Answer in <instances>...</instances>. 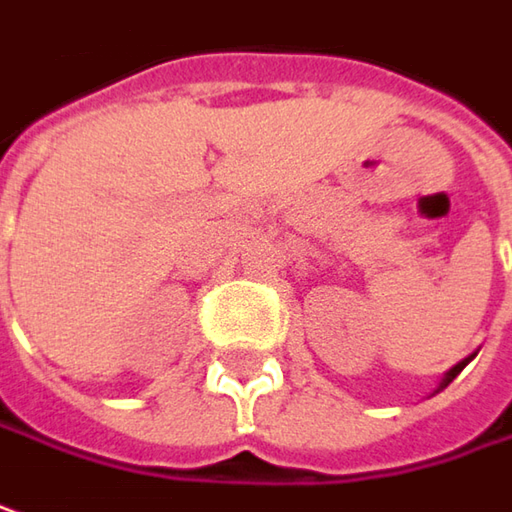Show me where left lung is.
Masks as SVG:
<instances>
[{"instance_id": "left-lung-1", "label": "left lung", "mask_w": 512, "mask_h": 512, "mask_svg": "<svg viewBox=\"0 0 512 512\" xmlns=\"http://www.w3.org/2000/svg\"><path fill=\"white\" fill-rule=\"evenodd\" d=\"M473 359H476V353H470L467 359H462V362H459V364H453V367H450V370H447V373H444V376H442V382H439V387H436V393H439V390H444L447 384L453 382V379H456V376H459V373H462L464 367L473 362Z\"/></svg>"}]
</instances>
